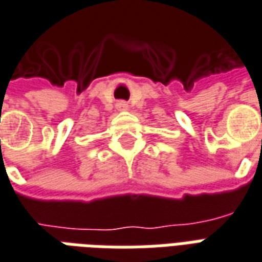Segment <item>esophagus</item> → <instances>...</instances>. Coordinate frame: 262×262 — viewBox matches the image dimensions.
<instances>
[{
    "label": "esophagus",
    "mask_w": 262,
    "mask_h": 262,
    "mask_svg": "<svg viewBox=\"0 0 262 262\" xmlns=\"http://www.w3.org/2000/svg\"><path fill=\"white\" fill-rule=\"evenodd\" d=\"M116 107H117V110H120V112H125V110H128V103L127 102H119L117 105H116Z\"/></svg>",
    "instance_id": "esophagus-1"
}]
</instances>
